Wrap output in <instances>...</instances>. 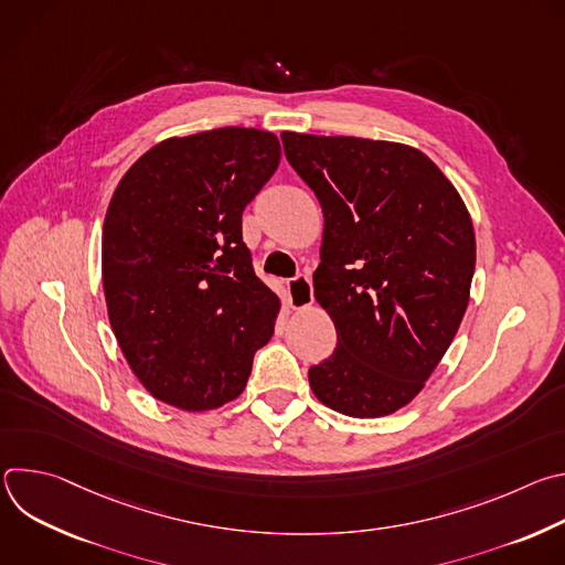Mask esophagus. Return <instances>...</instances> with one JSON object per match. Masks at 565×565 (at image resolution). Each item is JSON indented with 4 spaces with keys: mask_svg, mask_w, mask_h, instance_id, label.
<instances>
[{
    "mask_svg": "<svg viewBox=\"0 0 565 565\" xmlns=\"http://www.w3.org/2000/svg\"><path fill=\"white\" fill-rule=\"evenodd\" d=\"M288 303L295 310H301L312 303V284L308 275H297L288 284Z\"/></svg>",
    "mask_w": 565,
    "mask_h": 565,
    "instance_id": "esophagus-1",
    "label": "esophagus"
}]
</instances>
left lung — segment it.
<instances>
[{
  "mask_svg": "<svg viewBox=\"0 0 565 565\" xmlns=\"http://www.w3.org/2000/svg\"><path fill=\"white\" fill-rule=\"evenodd\" d=\"M281 142L324 212L312 286L338 349L310 366V388L344 416H388L420 393L462 321L476 266L469 212L409 145L295 131Z\"/></svg>",
  "mask_w": 565,
  "mask_h": 565,
  "instance_id": "8db88e82",
  "label": "left lung"
}]
</instances>
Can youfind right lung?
Listing matches in <instances>:
<instances>
[{
	"instance_id": "obj_1",
	"label": "right lung",
	"mask_w": 565,
	"mask_h": 565,
	"mask_svg": "<svg viewBox=\"0 0 565 565\" xmlns=\"http://www.w3.org/2000/svg\"><path fill=\"white\" fill-rule=\"evenodd\" d=\"M279 158L275 134L221 127L153 145L118 183L103 225L107 312L156 399L225 405L273 338L279 299L255 275L241 214Z\"/></svg>"
}]
</instances>
